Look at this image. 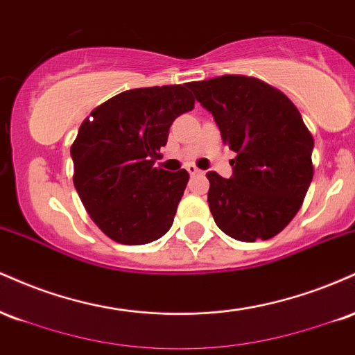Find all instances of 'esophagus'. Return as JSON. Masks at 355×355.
<instances>
[{
  "instance_id": "obj_1",
  "label": "esophagus",
  "mask_w": 355,
  "mask_h": 355,
  "mask_svg": "<svg viewBox=\"0 0 355 355\" xmlns=\"http://www.w3.org/2000/svg\"><path fill=\"white\" fill-rule=\"evenodd\" d=\"M187 172L190 175H197V173H202V170H198L195 165H187Z\"/></svg>"
}]
</instances>
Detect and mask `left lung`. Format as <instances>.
Listing matches in <instances>:
<instances>
[{"instance_id":"8db88e82","label":"left lung","mask_w":355,"mask_h":355,"mask_svg":"<svg viewBox=\"0 0 355 355\" xmlns=\"http://www.w3.org/2000/svg\"><path fill=\"white\" fill-rule=\"evenodd\" d=\"M237 157L230 178L209 172V202L218 229L242 242L282 232L302 207L313 177V138L280 89L243 75L191 81Z\"/></svg>"}]
</instances>
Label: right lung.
Segmentation results:
<instances>
[{
  "label": "right lung",
  "instance_id": "right-lung-1",
  "mask_svg": "<svg viewBox=\"0 0 355 355\" xmlns=\"http://www.w3.org/2000/svg\"><path fill=\"white\" fill-rule=\"evenodd\" d=\"M189 83L118 93L85 118L71 145L73 183L98 229L125 245L164 237L189 173L155 166L170 125L193 110Z\"/></svg>",
  "mask_w": 355,
  "mask_h": 355
}]
</instances>
